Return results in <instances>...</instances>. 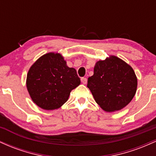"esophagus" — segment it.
Wrapping results in <instances>:
<instances>
[{
  "label": "esophagus",
  "instance_id": "obj_1",
  "mask_svg": "<svg viewBox=\"0 0 156 156\" xmlns=\"http://www.w3.org/2000/svg\"><path fill=\"white\" fill-rule=\"evenodd\" d=\"M80 80H81L82 83L83 84H87V79L86 78H80Z\"/></svg>",
  "mask_w": 156,
  "mask_h": 156
}]
</instances>
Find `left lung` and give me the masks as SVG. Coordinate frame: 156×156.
<instances>
[{
  "label": "left lung",
  "instance_id": "8db88e82",
  "mask_svg": "<svg viewBox=\"0 0 156 156\" xmlns=\"http://www.w3.org/2000/svg\"><path fill=\"white\" fill-rule=\"evenodd\" d=\"M87 87L102 109L112 112L126 106L135 95L137 78L133 68L117 56L98 61Z\"/></svg>",
  "mask_w": 156,
  "mask_h": 156
}]
</instances>
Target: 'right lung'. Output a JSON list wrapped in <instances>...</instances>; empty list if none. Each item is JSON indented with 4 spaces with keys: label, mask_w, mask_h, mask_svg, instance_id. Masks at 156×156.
<instances>
[{
    "label": "right lung",
    "mask_w": 156,
    "mask_h": 156,
    "mask_svg": "<svg viewBox=\"0 0 156 156\" xmlns=\"http://www.w3.org/2000/svg\"><path fill=\"white\" fill-rule=\"evenodd\" d=\"M80 83L76 70L67 67L60 53L43 55L27 74L26 87L32 101L44 110L60 108Z\"/></svg>",
    "instance_id": "add662e5"
}]
</instances>
